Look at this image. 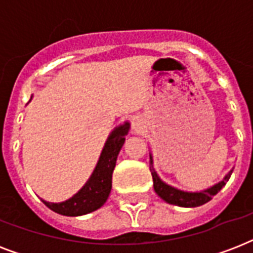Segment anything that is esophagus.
<instances>
[{"instance_id":"esophagus-1","label":"esophagus","mask_w":253,"mask_h":253,"mask_svg":"<svg viewBox=\"0 0 253 253\" xmlns=\"http://www.w3.org/2000/svg\"><path fill=\"white\" fill-rule=\"evenodd\" d=\"M132 126H134V128L136 131L140 130V128H142V121H140V118H138V117H136V118H134Z\"/></svg>"}]
</instances>
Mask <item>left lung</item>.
I'll list each match as a JSON object with an SVG mask.
<instances>
[{"instance_id": "8db88e82", "label": "left lung", "mask_w": 253, "mask_h": 253, "mask_svg": "<svg viewBox=\"0 0 253 253\" xmlns=\"http://www.w3.org/2000/svg\"><path fill=\"white\" fill-rule=\"evenodd\" d=\"M150 170L151 174H152V178H154V189L156 194L168 204L177 205V206H181V208H197V206H201V205H205L206 202H209L212 198V196H215L216 193L226 185L228 178L231 177L232 170H234V169H231L224 176L223 180L219 181L218 184H215L211 188L206 189V190H202V192H184V190L173 188V186L160 180L158 173L155 172L152 156H150Z\"/></svg>"}]
</instances>
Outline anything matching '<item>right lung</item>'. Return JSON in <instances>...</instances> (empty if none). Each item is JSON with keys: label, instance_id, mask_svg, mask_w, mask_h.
<instances>
[{"label": "right lung", "instance_id": "right-lung-1", "mask_svg": "<svg viewBox=\"0 0 253 253\" xmlns=\"http://www.w3.org/2000/svg\"><path fill=\"white\" fill-rule=\"evenodd\" d=\"M128 130H130V123L125 122V125L115 127L111 131L90 178L72 198L60 204H52L42 200L43 204L52 211L67 216L85 215L101 208L110 194L113 170L115 168L119 151L126 140Z\"/></svg>", "mask_w": 253, "mask_h": 253}]
</instances>
